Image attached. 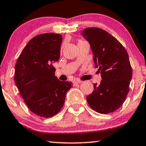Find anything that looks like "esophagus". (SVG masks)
<instances>
[{
	"label": "esophagus",
	"mask_w": 146,
	"mask_h": 146,
	"mask_svg": "<svg viewBox=\"0 0 146 146\" xmlns=\"http://www.w3.org/2000/svg\"><path fill=\"white\" fill-rule=\"evenodd\" d=\"M82 82V81L80 80H76L73 82V83L74 84H80Z\"/></svg>",
	"instance_id": "obj_1"
}]
</instances>
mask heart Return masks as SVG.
Instances as JSON below:
<instances>
[{
	"label": "heart",
	"instance_id": "b5f03b06",
	"mask_svg": "<svg viewBox=\"0 0 146 146\" xmlns=\"http://www.w3.org/2000/svg\"><path fill=\"white\" fill-rule=\"evenodd\" d=\"M83 42V40H79L78 42Z\"/></svg>",
	"mask_w": 146,
	"mask_h": 146
}]
</instances>
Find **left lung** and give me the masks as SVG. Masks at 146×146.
Here are the masks:
<instances>
[{"instance_id":"1","label":"left lung","mask_w":146,"mask_h":146,"mask_svg":"<svg viewBox=\"0 0 146 146\" xmlns=\"http://www.w3.org/2000/svg\"><path fill=\"white\" fill-rule=\"evenodd\" d=\"M82 35L90 43L96 68H99L100 84H94L86 100L94 110L109 113L123 104L129 90L132 69L128 54L122 44L104 30L86 28Z\"/></svg>"}]
</instances>
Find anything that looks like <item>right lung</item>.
<instances>
[{
    "label": "right lung",
    "mask_w": 146,
    "mask_h": 146,
    "mask_svg": "<svg viewBox=\"0 0 146 146\" xmlns=\"http://www.w3.org/2000/svg\"><path fill=\"white\" fill-rule=\"evenodd\" d=\"M61 35L45 33L29 42L18 58L15 81L21 96L32 112L50 117L61 110L71 82L60 81L53 63L60 56Z\"/></svg>",
    "instance_id": "add662e5"
}]
</instances>
